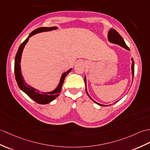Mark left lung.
<instances>
[{"mask_svg": "<svg viewBox=\"0 0 150 150\" xmlns=\"http://www.w3.org/2000/svg\"><path fill=\"white\" fill-rule=\"evenodd\" d=\"M108 40L110 43H112V44H116L117 45H120V47L124 48L125 49H126L127 50H130L129 48H128L126 43H125V41L123 40V38L120 36V34L118 33L117 31L114 29H111L109 31V33H108ZM131 61H132V64H131V71H132V81H133V77H134V59L133 58H131ZM84 82H85V85H86V91L87 95H88V96L90 98H91L94 102L96 103V104H98V105L100 106H103V107H105V106H109L110 105H103V104H100L98 102H95V100H94L90 95H89V93L88 92V89H87V79H86V76H85L84 77ZM119 101V100H118ZM118 101H116V102H114V103L117 102Z\"/></svg>", "mask_w": 150, "mask_h": 150, "instance_id": "1", "label": "left lung"}]
</instances>
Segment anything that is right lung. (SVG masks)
Instances as JSON below:
<instances>
[{"label":"right lung","mask_w":150,"mask_h":150,"mask_svg":"<svg viewBox=\"0 0 150 150\" xmlns=\"http://www.w3.org/2000/svg\"><path fill=\"white\" fill-rule=\"evenodd\" d=\"M57 29H58V27L54 26L50 27H40L33 30V32L29 34V36L27 37V39L20 45L15 57V74L17 84H18L20 89L22 90L23 92L25 93L26 95L29 96L31 99L35 101L36 103L43 104H43H47L50 103L60 95L66 76H67L68 75L69 73L71 71L72 68L68 69L67 71H65L62 74L57 86L53 90V91H51L49 92H44L41 91L39 89L34 88L30 85L28 84L25 82V80H24L23 76H22V71H21V59H22V55L24 47H25L27 43L28 42V41H29V38L38 33L48 32V31Z\"/></svg>","instance_id":"add662e5"}]
</instances>
